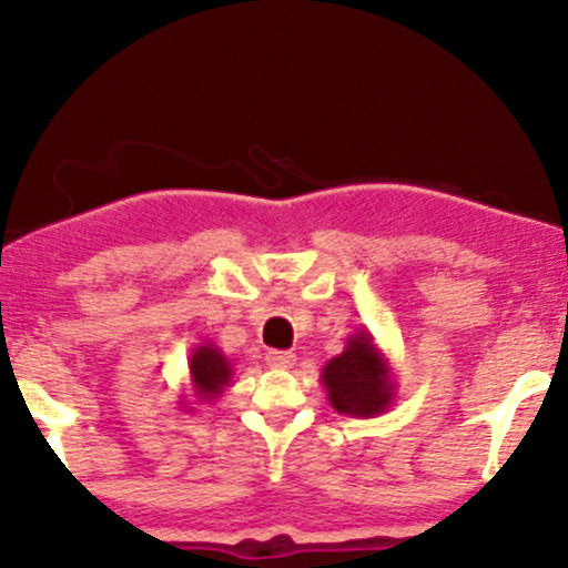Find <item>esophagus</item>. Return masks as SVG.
Here are the masks:
<instances>
[{"mask_svg":"<svg viewBox=\"0 0 568 568\" xmlns=\"http://www.w3.org/2000/svg\"><path fill=\"white\" fill-rule=\"evenodd\" d=\"M266 366L280 368V371H288V368L296 366V355H293V352L272 349V352H266Z\"/></svg>","mask_w":568,"mask_h":568,"instance_id":"obj_1","label":"esophagus"}]
</instances>
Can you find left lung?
<instances>
[{"label":"left lung","instance_id":"obj_1","mask_svg":"<svg viewBox=\"0 0 568 568\" xmlns=\"http://www.w3.org/2000/svg\"><path fill=\"white\" fill-rule=\"evenodd\" d=\"M321 382L331 408L355 419H374L384 414L393 406L397 389L387 355L366 328L355 331L342 355L325 363Z\"/></svg>","mask_w":568,"mask_h":568}]
</instances>
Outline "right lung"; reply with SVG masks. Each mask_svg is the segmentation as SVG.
<instances>
[{"label":"right lung","mask_w":568,"mask_h":568,"mask_svg":"<svg viewBox=\"0 0 568 568\" xmlns=\"http://www.w3.org/2000/svg\"><path fill=\"white\" fill-rule=\"evenodd\" d=\"M232 363L230 357L221 352L213 342H202L192 349L189 355V389H192L194 403H213L216 397H221L226 387L232 384ZM181 406L186 410H192V406H186L189 395H181Z\"/></svg>","instance_id":"add662e5"}]
</instances>
